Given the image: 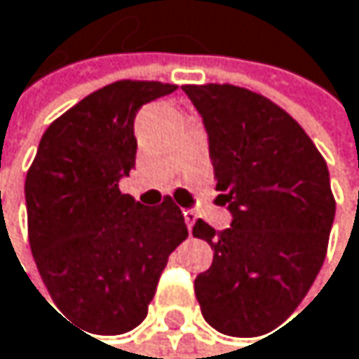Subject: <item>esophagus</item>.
Listing matches in <instances>:
<instances>
[{
	"mask_svg": "<svg viewBox=\"0 0 359 359\" xmlns=\"http://www.w3.org/2000/svg\"><path fill=\"white\" fill-rule=\"evenodd\" d=\"M184 219H186L188 232H192V226H194V222H196V215H194V211H184Z\"/></svg>",
	"mask_w": 359,
	"mask_h": 359,
	"instance_id": "obj_1",
	"label": "esophagus"
}]
</instances>
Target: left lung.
Returning a JSON list of instances; mask_svg holds the SVG:
<instances>
[{"mask_svg":"<svg viewBox=\"0 0 359 359\" xmlns=\"http://www.w3.org/2000/svg\"><path fill=\"white\" fill-rule=\"evenodd\" d=\"M203 116L232 226L192 228L213 249L196 276L203 318L230 337H259L303 301L334 219L328 167L303 127L269 97L230 83L182 86Z\"/></svg>","mask_w":359,"mask_h":359,"instance_id":"8db88e82","label":"left lung"}]
</instances>
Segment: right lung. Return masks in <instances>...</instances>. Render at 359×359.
<instances>
[{"label":"right lung","instance_id":"add662e5","mask_svg":"<svg viewBox=\"0 0 359 359\" xmlns=\"http://www.w3.org/2000/svg\"><path fill=\"white\" fill-rule=\"evenodd\" d=\"M177 86L114 81L93 91L43 133L25 182L29 245L60 313L95 334L133 330L158 278L188 238L165 196L142 207L118 190L135 165V112Z\"/></svg>","mask_w":359,"mask_h":359}]
</instances>
